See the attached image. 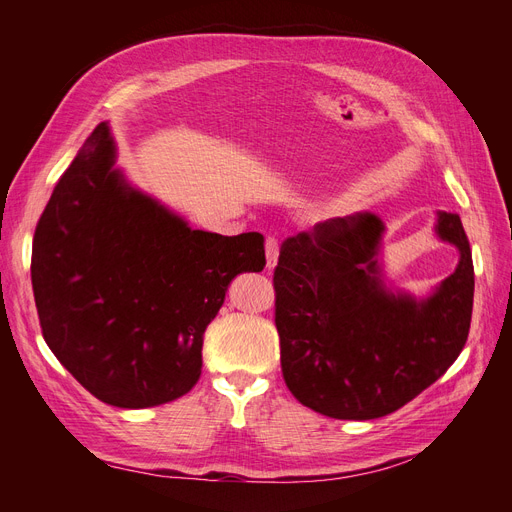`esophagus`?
Returning a JSON list of instances; mask_svg holds the SVG:
<instances>
[{
  "label": "esophagus",
  "instance_id": "obj_1",
  "mask_svg": "<svg viewBox=\"0 0 512 512\" xmlns=\"http://www.w3.org/2000/svg\"><path fill=\"white\" fill-rule=\"evenodd\" d=\"M265 250H267V269L273 271L277 267V258H280V245H277L275 237H267Z\"/></svg>",
  "mask_w": 512,
  "mask_h": 512
}]
</instances>
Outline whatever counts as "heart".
I'll use <instances>...</instances> for the list:
<instances>
[{
    "label": "heart",
    "instance_id": "b5f03b06",
    "mask_svg": "<svg viewBox=\"0 0 512 512\" xmlns=\"http://www.w3.org/2000/svg\"><path fill=\"white\" fill-rule=\"evenodd\" d=\"M333 218H337V209L322 211V220H333Z\"/></svg>",
    "mask_w": 512,
    "mask_h": 512
}]
</instances>
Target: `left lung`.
<instances>
[{"label": "left lung", "mask_w": 512, "mask_h": 512, "mask_svg": "<svg viewBox=\"0 0 512 512\" xmlns=\"http://www.w3.org/2000/svg\"><path fill=\"white\" fill-rule=\"evenodd\" d=\"M384 222L354 213L284 241L273 273L282 374L303 406L344 421H369L406 406L466 346L472 252L457 213L433 230L457 247V269L427 297L384 282Z\"/></svg>", "instance_id": "obj_1"}]
</instances>
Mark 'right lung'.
<instances>
[{
  "label": "right lung",
  "instance_id": "right-lung-1",
  "mask_svg": "<svg viewBox=\"0 0 512 512\" xmlns=\"http://www.w3.org/2000/svg\"><path fill=\"white\" fill-rule=\"evenodd\" d=\"M115 162L102 121L36 226L32 286L59 363L104 404L138 410L192 391L207 324L239 273L265 269V237L194 230Z\"/></svg>",
  "mask_w": 512,
  "mask_h": 512
}]
</instances>
